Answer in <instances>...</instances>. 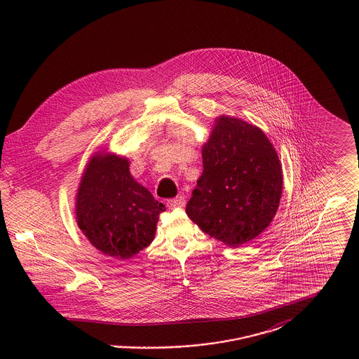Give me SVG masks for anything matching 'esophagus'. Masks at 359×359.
I'll return each mask as SVG.
<instances>
[{"label": "esophagus", "instance_id": "1", "mask_svg": "<svg viewBox=\"0 0 359 359\" xmlns=\"http://www.w3.org/2000/svg\"><path fill=\"white\" fill-rule=\"evenodd\" d=\"M184 205H186V199H184L183 196L173 198V199H170V201L167 202V205H168L170 208H182V207H184Z\"/></svg>", "mask_w": 359, "mask_h": 359}]
</instances>
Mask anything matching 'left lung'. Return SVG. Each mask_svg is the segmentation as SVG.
Returning a JSON list of instances; mask_svg holds the SVG:
<instances>
[{
    "instance_id": "8db88e82",
    "label": "left lung",
    "mask_w": 359,
    "mask_h": 359,
    "mask_svg": "<svg viewBox=\"0 0 359 359\" xmlns=\"http://www.w3.org/2000/svg\"><path fill=\"white\" fill-rule=\"evenodd\" d=\"M215 123L186 212L205 234L238 248L272 222L283 172L273 145L257 126L226 116Z\"/></svg>"
}]
</instances>
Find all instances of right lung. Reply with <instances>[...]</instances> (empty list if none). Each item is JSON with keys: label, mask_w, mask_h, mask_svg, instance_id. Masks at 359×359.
Masks as SVG:
<instances>
[{"label": "right lung", "mask_w": 359, "mask_h": 359, "mask_svg": "<svg viewBox=\"0 0 359 359\" xmlns=\"http://www.w3.org/2000/svg\"><path fill=\"white\" fill-rule=\"evenodd\" d=\"M165 205L140 186L129 163L114 154L94 156L76 196V221L88 241L106 256L129 258L154 241Z\"/></svg>", "instance_id": "obj_1"}]
</instances>
